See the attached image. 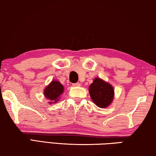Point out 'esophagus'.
<instances>
[{
  "label": "esophagus",
  "mask_w": 156,
  "mask_h": 156,
  "mask_svg": "<svg viewBox=\"0 0 156 156\" xmlns=\"http://www.w3.org/2000/svg\"><path fill=\"white\" fill-rule=\"evenodd\" d=\"M73 86H75V87H79V86H81V84L80 83H73Z\"/></svg>",
  "instance_id": "34e87169"
}]
</instances>
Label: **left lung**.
I'll return each instance as SVG.
<instances>
[{"label":"left lung","mask_w":156,"mask_h":156,"mask_svg":"<svg viewBox=\"0 0 156 156\" xmlns=\"http://www.w3.org/2000/svg\"><path fill=\"white\" fill-rule=\"evenodd\" d=\"M90 98L99 108H107L114 99L115 91L111 83L100 78L94 79L88 88Z\"/></svg>","instance_id":"1"}]
</instances>
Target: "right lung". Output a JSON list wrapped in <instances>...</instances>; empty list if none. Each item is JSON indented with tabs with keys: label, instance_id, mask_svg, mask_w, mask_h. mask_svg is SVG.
Wrapping results in <instances>:
<instances>
[{
	"label": "right lung",
	"instance_id": "add662e5",
	"mask_svg": "<svg viewBox=\"0 0 156 156\" xmlns=\"http://www.w3.org/2000/svg\"><path fill=\"white\" fill-rule=\"evenodd\" d=\"M64 90V87L58 81L52 80L45 88L43 90V95L45 98L49 100L50 104L57 103L60 99V97Z\"/></svg>",
	"mask_w": 156,
	"mask_h": 156
}]
</instances>
